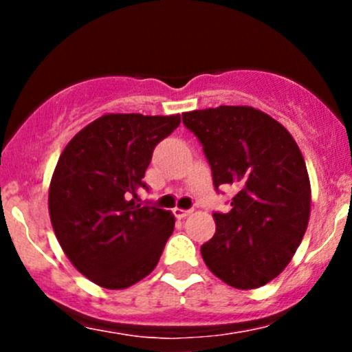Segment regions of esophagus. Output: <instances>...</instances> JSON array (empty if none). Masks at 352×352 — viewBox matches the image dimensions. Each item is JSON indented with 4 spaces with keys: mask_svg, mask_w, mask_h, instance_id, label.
<instances>
[{
    "mask_svg": "<svg viewBox=\"0 0 352 352\" xmlns=\"http://www.w3.org/2000/svg\"><path fill=\"white\" fill-rule=\"evenodd\" d=\"M190 212H192V211H190V209H180V208H175V209H173V214H175L177 218H179V219L186 218V216H189Z\"/></svg>",
    "mask_w": 352,
    "mask_h": 352,
    "instance_id": "34e87169",
    "label": "esophagus"
}]
</instances>
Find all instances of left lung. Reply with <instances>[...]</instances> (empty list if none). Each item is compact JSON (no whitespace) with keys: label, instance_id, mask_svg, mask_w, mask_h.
Returning <instances> with one entry per match:
<instances>
[{"label":"left lung","instance_id":"8db88e82","mask_svg":"<svg viewBox=\"0 0 352 352\" xmlns=\"http://www.w3.org/2000/svg\"><path fill=\"white\" fill-rule=\"evenodd\" d=\"M201 141L216 189L232 187L228 212H214L216 233L201 247L209 271L236 289L278 278L300 247L311 189L296 141L283 124L248 105L182 113Z\"/></svg>","mask_w":352,"mask_h":352}]
</instances>
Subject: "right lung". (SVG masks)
<instances>
[{"instance_id": "obj_1", "label": "right lung", "mask_w": 352, "mask_h": 352, "mask_svg": "<svg viewBox=\"0 0 352 352\" xmlns=\"http://www.w3.org/2000/svg\"><path fill=\"white\" fill-rule=\"evenodd\" d=\"M180 116L105 113L80 131L58 160L49 216L71 264L105 289H126L156 267L175 218L141 206L138 189L156 144Z\"/></svg>"}]
</instances>
